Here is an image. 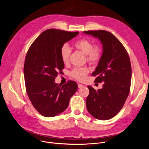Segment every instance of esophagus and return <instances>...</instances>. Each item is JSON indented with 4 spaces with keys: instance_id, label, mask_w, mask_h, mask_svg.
<instances>
[{
    "instance_id": "34e87169",
    "label": "esophagus",
    "mask_w": 149,
    "mask_h": 149,
    "mask_svg": "<svg viewBox=\"0 0 149 149\" xmlns=\"http://www.w3.org/2000/svg\"><path fill=\"white\" fill-rule=\"evenodd\" d=\"M84 87V85H82V84H78V87L79 88H82Z\"/></svg>"
}]
</instances>
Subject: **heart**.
<instances>
[{"label":"heart","instance_id":"obj_1","mask_svg":"<svg viewBox=\"0 0 149 149\" xmlns=\"http://www.w3.org/2000/svg\"><path fill=\"white\" fill-rule=\"evenodd\" d=\"M74 47L86 55L87 62L91 65H96L100 62L102 56V48L98 44L93 45V42L86 38H82L75 41ZM72 51L67 45H63L60 49V55L62 61L65 64L70 61ZM89 70L86 68H75L70 72L71 76L78 81H84L86 79Z\"/></svg>","mask_w":149,"mask_h":149}]
</instances>
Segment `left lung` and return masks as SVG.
Masks as SVG:
<instances>
[{"label": "left lung", "mask_w": 149, "mask_h": 149, "mask_svg": "<svg viewBox=\"0 0 149 149\" xmlns=\"http://www.w3.org/2000/svg\"><path fill=\"white\" fill-rule=\"evenodd\" d=\"M98 38L103 52L95 71V82H104L102 88L96 91L88 86L89 95L86 100L88 112L95 118L109 120L123 108L130 93L132 67L130 58L121 42L110 32L98 30L84 31Z\"/></svg>", "instance_id": "obj_1"}]
</instances>
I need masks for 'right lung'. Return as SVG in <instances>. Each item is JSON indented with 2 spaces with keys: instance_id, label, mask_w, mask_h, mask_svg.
<instances>
[{
  "instance_id": "obj_1",
  "label": "right lung",
  "mask_w": 149,
  "mask_h": 149,
  "mask_svg": "<svg viewBox=\"0 0 149 149\" xmlns=\"http://www.w3.org/2000/svg\"><path fill=\"white\" fill-rule=\"evenodd\" d=\"M79 32L50 29L44 31L29 47L25 60L24 78L28 96L38 112L47 117H54L68 107L77 84L68 81L62 86L55 83L64 68L60 49Z\"/></svg>"
}]
</instances>
